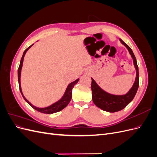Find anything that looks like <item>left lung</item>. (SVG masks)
<instances>
[{"mask_svg": "<svg viewBox=\"0 0 157 157\" xmlns=\"http://www.w3.org/2000/svg\"><path fill=\"white\" fill-rule=\"evenodd\" d=\"M120 40L121 43L124 44L129 51L136 69L135 82L130 91L123 96H115V95L110 94L99 88L95 80L92 78L91 88L92 91V100L94 104L102 110L110 113L119 111L125 108L134 99L139 87V71L136 57L130 47L121 39H120Z\"/></svg>", "mask_w": 157, "mask_h": 157, "instance_id": "8db88e82", "label": "left lung"}]
</instances>
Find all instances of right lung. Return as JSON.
Masks as SVG:
<instances>
[{"mask_svg": "<svg viewBox=\"0 0 157 157\" xmlns=\"http://www.w3.org/2000/svg\"><path fill=\"white\" fill-rule=\"evenodd\" d=\"M33 44L31 45L29 47H28V48L24 51V52H23V54L22 56V58L21 59V61H20V66H19V68H18V71H17V76H18V82H19V88H20V92H21V94L22 95L23 98H24L25 100L29 104V105L34 109H35V110L39 111L40 113H46V114H52V113H56V112H58V111H60L62 110L63 109H64L65 107H66L67 106L68 104L69 103L71 99V98H72V90L74 87L75 85L77 84L78 82V78L77 80H76L75 81L71 82V84H69L68 85V86L67 88V90H66V91L65 92V94L63 95V96L62 97V98H61L59 101H57L56 103L52 104V105L49 106V107H45V108H39V107H36L34 105H33L32 104L27 100V99L24 97V96H23V94L22 93V91H21V84H20V76H21V68H22V64H23V58H24V56H25V54L26 53V52L29 50V48H31V47L33 46Z\"/></svg>", "mask_w": 157, "mask_h": 157, "instance_id": "1", "label": "right lung"}]
</instances>
